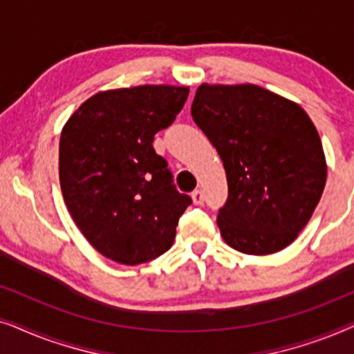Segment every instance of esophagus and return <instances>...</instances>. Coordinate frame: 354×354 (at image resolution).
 <instances>
[{
  "label": "esophagus",
  "instance_id": "obj_1",
  "mask_svg": "<svg viewBox=\"0 0 354 354\" xmlns=\"http://www.w3.org/2000/svg\"><path fill=\"white\" fill-rule=\"evenodd\" d=\"M192 200L196 206H201L203 203H205V193H203L201 190H195L192 193Z\"/></svg>",
  "mask_w": 354,
  "mask_h": 354
}]
</instances>
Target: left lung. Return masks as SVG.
<instances>
[{"instance_id":"obj_1","label":"left lung","mask_w":354,"mask_h":354,"mask_svg":"<svg viewBox=\"0 0 354 354\" xmlns=\"http://www.w3.org/2000/svg\"><path fill=\"white\" fill-rule=\"evenodd\" d=\"M192 118L224 162L229 198L217 225L225 243L254 256L287 248L327 180L321 137L306 111L259 85L201 84Z\"/></svg>"}]
</instances>
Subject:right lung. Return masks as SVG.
Masks as SVG:
<instances>
[{
  "instance_id": "obj_1",
  "label": "right lung",
  "mask_w": 354,
  "mask_h": 354,
  "mask_svg": "<svg viewBox=\"0 0 354 354\" xmlns=\"http://www.w3.org/2000/svg\"><path fill=\"white\" fill-rule=\"evenodd\" d=\"M188 91L176 85L98 91L62 127V198L88 243L115 263L135 266L166 253L192 203L153 148Z\"/></svg>"
}]
</instances>
